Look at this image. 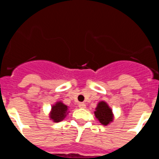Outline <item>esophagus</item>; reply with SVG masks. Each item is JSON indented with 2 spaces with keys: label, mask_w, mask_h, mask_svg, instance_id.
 <instances>
[{
  "label": "esophagus",
  "mask_w": 159,
  "mask_h": 159,
  "mask_svg": "<svg viewBox=\"0 0 159 159\" xmlns=\"http://www.w3.org/2000/svg\"><path fill=\"white\" fill-rule=\"evenodd\" d=\"M78 107L81 108H85V103H79L78 104Z\"/></svg>",
  "instance_id": "1"
}]
</instances>
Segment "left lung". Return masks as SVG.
Returning <instances> with one entry per match:
<instances>
[{"label": "left lung", "instance_id": "obj_1", "mask_svg": "<svg viewBox=\"0 0 159 159\" xmlns=\"http://www.w3.org/2000/svg\"><path fill=\"white\" fill-rule=\"evenodd\" d=\"M95 116L103 125H108L113 120L112 111L106 102L101 101L98 103L96 111H94Z\"/></svg>", "mask_w": 159, "mask_h": 159}]
</instances>
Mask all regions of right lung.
<instances>
[{"mask_svg": "<svg viewBox=\"0 0 159 159\" xmlns=\"http://www.w3.org/2000/svg\"><path fill=\"white\" fill-rule=\"evenodd\" d=\"M67 110H68V107L61 101H58L51 108L50 118L54 122H60L66 116V114L68 113Z\"/></svg>", "mask_w": 159, "mask_h": 159, "instance_id": "add662e5", "label": "right lung"}]
</instances>
